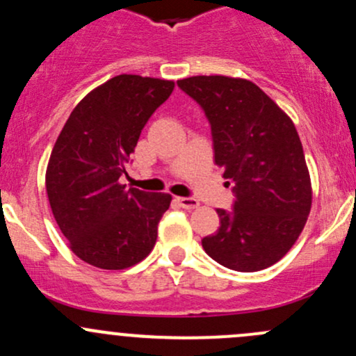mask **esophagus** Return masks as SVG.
Returning a JSON list of instances; mask_svg holds the SVG:
<instances>
[{
	"label": "esophagus",
	"mask_w": 356,
	"mask_h": 356,
	"mask_svg": "<svg viewBox=\"0 0 356 356\" xmlns=\"http://www.w3.org/2000/svg\"><path fill=\"white\" fill-rule=\"evenodd\" d=\"M175 201L179 203V207L186 208V210H193V208L200 207V201L196 198H177Z\"/></svg>",
	"instance_id": "obj_1"
}]
</instances>
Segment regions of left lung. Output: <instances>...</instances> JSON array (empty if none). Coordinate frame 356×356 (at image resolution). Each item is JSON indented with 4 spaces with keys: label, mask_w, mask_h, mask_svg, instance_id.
Listing matches in <instances>:
<instances>
[{
    "label": "left lung",
    "mask_w": 356,
    "mask_h": 356,
    "mask_svg": "<svg viewBox=\"0 0 356 356\" xmlns=\"http://www.w3.org/2000/svg\"><path fill=\"white\" fill-rule=\"evenodd\" d=\"M177 86L204 111L215 165L234 193L232 210H217L220 227L201 239L203 250L231 270H264L288 253L310 213V175L296 127L245 79L196 75Z\"/></svg>",
    "instance_id": "obj_1"
}]
</instances>
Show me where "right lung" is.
I'll list each match as a JSON object with an SVG mask.
<instances>
[{
	"label": "right lung",
	"instance_id": "add662e5",
	"mask_svg": "<svg viewBox=\"0 0 356 356\" xmlns=\"http://www.w3.org/2000/svg\"><path fill=\"white\" fill-rule=\"evenodd\" d=\"M172 89V81L117 75L75 106L56 139L46 191L60 231L86 264L120 270L155 246L172 196L127 188L122 177L143 127Z\"/></svg>",
	"mask_w": 356,
	"mask_h": 356
}]
</instances>
